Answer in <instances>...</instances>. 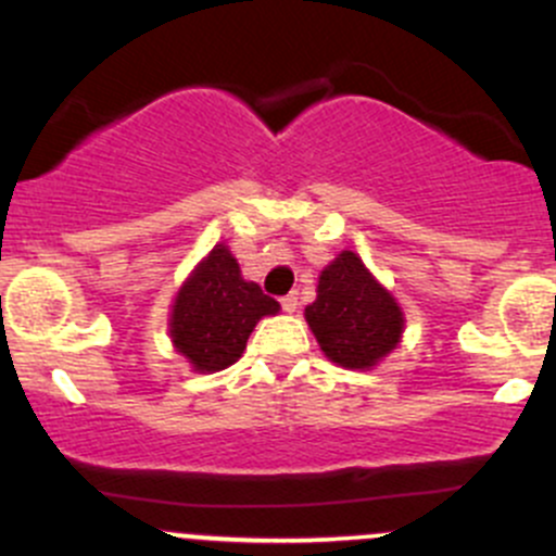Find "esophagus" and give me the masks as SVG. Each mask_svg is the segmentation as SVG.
<instances>
[{"label": "esophagus", "instance_id": "obj_1", "mask_svg": "<svg viewBox=\"0 0 556 556\" xmlns=\"http://www.w3.org/2000/svg\"><path fill=\"white\" fill-rule=\"evenodd\" d=\"M279 304H282V309H285V312H290V314H293L295 309H299V304H301V295H299V290H293V293L282 295V299H279Z\"/></svg>", "mask_w": 556, "mask_h": 556}]
</instances>
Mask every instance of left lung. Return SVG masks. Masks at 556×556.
<instances>
[{
	"label": "left lung",
	"instance_id": "1",
	"mask_svg": "<svg viewBox=\"0 0 556 556\" xmlns=\"http://www.w3.org/2000/svg\"><path fill=\"white\" fill-rule=\"evenodd\" d=\"M306 323L330 361L361 371L395 350L403 333L401 306L350 250L319 274Z\"/></svg>",
	"mask_w": 556,
	"mask_h": 556
}]
</instances>
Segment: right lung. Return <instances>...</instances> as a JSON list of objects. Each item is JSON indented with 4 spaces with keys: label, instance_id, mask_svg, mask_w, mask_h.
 Wrapping results in <instances>:
<instances>
[{
    "label": "right lung",
    "instance_id": "add662e5",
    "mask_svg": "<svg viewBox=\"0 0 556 556\" xmlns=\"http://www.w3.org/2000/svg\"><path fill=\"white\" fill-rule=\"evenodd\" d=\"M274 312L277 301L244 282L237 257L217 244L174 299L169 333L195 371H223L242 357L257 319Z\"/></svg>",
    "mask_w": 556,
    "mask_h": 556
}]
</instances>
